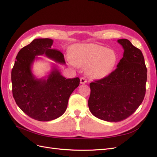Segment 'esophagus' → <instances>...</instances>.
I'll return each instance as SVG.
<instances>
[{
	"instance_id": "1",
	"label": "esophagus",
	"mask_w": 157,
	"mask_h": 157,
	"mask_svg": "<svg viewBox=\"0 0 157 157\" xmlns=\"http://www.w3.org/2000/svg\"><path fill=\"white\" fill-rule=\"evenodd\" d=\"M80 84H85V83H86L87 82V80H86V79L84 77H82V78H80Z\"/></svg>"
}]
</instances>
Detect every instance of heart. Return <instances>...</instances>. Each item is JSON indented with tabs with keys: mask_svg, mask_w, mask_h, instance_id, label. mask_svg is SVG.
<instances>
[{
	"mask_svg": "<svg viewBox=\"0 0 157 157\" xmlns=\"http://www.w3.org/2000/svg\"><path fill=\"white\" fill-rule=\"evenodd\" d=\"M117 56L114 51L96 44L76 46L69 62L73 66L86 67L89 77L94 79L105 78L115 67Z\"/></svg>",
	"mask_w": 157,
	"mask_h": 157,
	"instance_id": "heart-1",
	"label": "heart"
}]
</instances>
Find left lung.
<instances>
[{
    "instance_id": "8db88e82",
    "label": "left lung",
    "mask_w": 157,
    "mask_h": 157,
    "mask_svg": "<svg viewBox=\"0 0 157 157\" xmlns=\"http://www.w3.org/2000/svg\"><path fill=\"white\" fill-rule=\"evenodd\" d=\"M117 42L124 49L117 69L90 84L88 107L92 115L108 122H120L134 113L145 94L147 68L141 51L128 39Z\"/></svg>"
}]
</instances>
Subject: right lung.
Masks as SVG:
<instances>
[{"mask_svg": "<svg viewBox=\"0 0 157 157\" xmlns=\"http://www.w3.org/2000/svg\"><path fill=\"white\" fill-rule=\"evenodd\" d=\"M53 40L36 39L18 52L12 70V94L18 107L33 119L50 121L66 111L69 98L80 84L79 78H66L54 65L47 77L37 78L32 65L37 56L45 55L65 64L63 54L52 49Z\"/></svg>", "mask_w": 157, "mask_h": 157, "instance_id": "right-lung-1", "label": "right lung"}]
</instances>
